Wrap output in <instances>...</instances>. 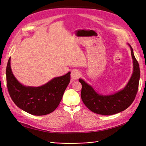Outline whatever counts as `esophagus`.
Wrapping results in <instances>:
<instances>
[{
	"mask_svg": "<svg viewBox=\"0 0 146 146\" xmlns=\"http://www.w3.org/2000/svg\"><path fill=\"white\" fill-rule=\"evenodd\" d=\"M80 76V73L77 70H72L71 71V75H70V77H71L72 80H77V78H79Z\"/></svg>",
	"mask_w": 146,
	"mask_h": 146,
	"instance_id": "34e87169",
	"label": "esophagus"
}]
</instances>
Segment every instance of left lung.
Instances as JSON below:
<instances>
[{"label": "left lung", "mask_w": 146, "mask_h": 146, "mask_svg": "<svg viewBox=\"0 0 146 146\" xmlns=\"http://www.w3.org/2000/svg\"><path fill=\"white\" fill-rule=\"evenodd\" d=\"M129 46L133 59V74L129 82L122 90L110 95L100 94L83 79H78L82 86V100L91 111L102 115H112L125 110L133 102L138 90L140 70L133 48L130 44Z\"/></svg>", "instance_id": "1"}]
</instances>
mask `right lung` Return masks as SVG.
I'll return each mask as SVG.
<instances>
[{"label":"right lung","mask_w":146,"mask_h":146,"mask_svg":"<svg viewBox=\"0 0 146 146\" xmlns=\"http://www.w3.org/2000/svg\"><path fill=\"white\" fill-rule=\"evenodd\" d=\"M11 58L7 69V85L11 99L19 108L35 116L46 115L59 105L70 80V72L55 77L41 86H26L17 80L11 69Z\"/></svg>","instance_id":"1"}]
</instances>
